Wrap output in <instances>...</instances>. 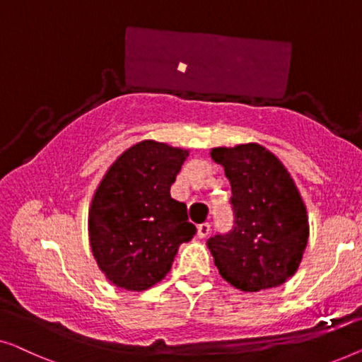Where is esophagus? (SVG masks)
Segmentation results:
<instances>
[{
	"label": "esophagus",
	"mask_w": 362,
	"mask_h": 362,
	"mask_svg": "<svg viewBox=\"0 0 362 362\" xmlns=\"http://www.w3.org/2000/svg\"><path fill=\"white\" fill-rule=\"evenodd\" d=\"M210 231H211V225L210 223H203V225H200L198 226V238L200 239H203V238H206L208 234H210Z\"/></svg>",
	"instance_id": "1"
}]
</instances>
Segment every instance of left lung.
<instances>
[{
	"label": "left lung",
	"instance_id": "left-lung-1",
	"mask_svg": "<svg viewBox=\"0 0 362 362\" xmlns=\"http://www.w3.org/2000/svg\"><path fill=\"white\" fill-rule=\"evenodd\" d=\"M211 159L231 183L233 228L208 239L221 277L243 292L292 277L308 241L302 197L282 162L259 144L216 147Z\"/></svg>",
	"mask_w": 362,
	"mask_h": 362
}]
</instances>
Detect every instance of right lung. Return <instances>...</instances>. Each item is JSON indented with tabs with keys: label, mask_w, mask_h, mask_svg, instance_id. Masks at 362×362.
Here are the masks:
<instances>
[{
	"label": "right lung",
	"mask_w": 362,
	"mask_h": 362,
	"mask_svg": "<svg viewBox=\"0 0 362 362\" xmlns=\"http://www.w3.org/2000/svg\"><path fill=\"white\" fill-rule=\"evenodd\" d=\"M188 152L142 141L121 154L91 202L90 246L98 267L121 288L141 292L170 271L182 243L195 236L187 205L170 197Z\"/></svg>",
	"instance_id": "right-lung-1"
}]
</instances>
